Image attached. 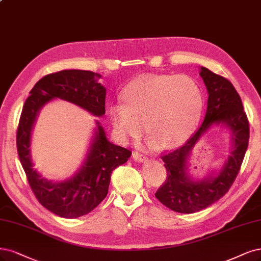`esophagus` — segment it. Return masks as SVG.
I'll return each mask as SVG.
<instances>
[{"mask_svg":"<svg viewBox=\"0 0 261 261\" xmlns=\"http://www.w3.org/2000/svg\"><path fill=\"white\" fill-rule=\"evenodd\" d=\"M133 158H134L135 161H137V162H143V161L147 160V158L143 155V154L139 153L138 151H134L133 152Z\"/></svg>","mask_w":261,"mask_h":261,"instance_id":"obj_1","label":"esophagus"}]
</instances>
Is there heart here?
<instances>
[{
  "instance_id": "obj_1",
  "label": "heart",
  "mask_w": 261,
  "mask_h": 261,
  "mask_svg": "<svg viewBox=\"0 0 261 261\" xmlns=\"http://www.w3.org/2000/svg\"><path fill=\"white\" fill-rule=\"evenodd\" d=\"M123 103L109 110L115 136L122 142L137 140L145 132L150 142L173 147L191 134L203 109L200 86L184 75H149L132 81Z\"/></svg>"
}]
</instances>
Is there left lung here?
Listing matches in <instances>:
<instances>
[{
  "mask_svg": "<svg viewBox=\"0 0 261 261\" xmlns=\"http://www.w3.org/2000/svg\"><path fill=\"white\" fill-rule=\"evenodd\" d=\"M200 75L208 93L204 121L184 146L161 155L167 177L155 192V197L162 204L181 214H192L208 207L229 191L239 174L249 140L248 120L234 86L226 77L205 67L201 68ZM215 123L229 127L231 154L216 176L194 182L187 172L188 156L201 135Z\"/></svg>",
  "mask_w": 261,
  "mask_h": 261,
  "instance_id": "8db88e82",
  "label": "left lung"
}]
</instances>
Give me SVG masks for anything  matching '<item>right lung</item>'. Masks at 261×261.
<instances>
[{"instance_id":"right-lung-1","label":"right lung","mask_w":261,"mask_h":261,"mask_svg":"<svg viewBox=\"0 0 261 261\" xmlns=\"http://www.w3.org/2000/svg\"><path fill=\"white\" fill-rule=\"evenodd\" d=\"M100 74L85 70H62L42 77L30 91L17 128V151L27 179L38 201L64 218H79L92 212L108 194L113 169L126 163L132 151L107 139L97 123L84 165L72 178L54 182L33 168L30 153L31 132L41 108L48 101L64 99L96 116L106 113V88L97 82Z\"/></svg>"}]
</instances>
